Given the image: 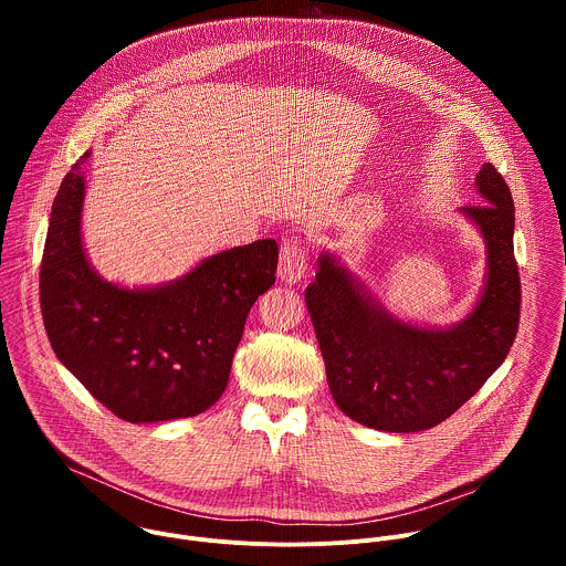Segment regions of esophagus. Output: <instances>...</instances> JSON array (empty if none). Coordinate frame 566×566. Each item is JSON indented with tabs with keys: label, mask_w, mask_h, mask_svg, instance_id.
Wrapping results in <instances>:
<instances>
[{
	"label": "esophagus",
	"mask_w": 566,
	"mask_h": 566,
	"mask_svg": "<svg viewBox=\"0 0 566 566\" xmlns=\"http://www.w3.org/2000/svg\"><path fill=\"white\" fill-rule=\"evenodd\" d=\"M277 275L286 284H297L308 275V253L297 237L284 239L282 251H280Z\"/></svg>",
	"instance_id": "34e87169"
}]
</instances>
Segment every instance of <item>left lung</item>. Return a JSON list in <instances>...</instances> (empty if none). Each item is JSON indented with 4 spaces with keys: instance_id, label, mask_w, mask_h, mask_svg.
<instances>
[{
    "instance_id": "obj_1",
    "label": "left lung",
    "mask_w": 566,
    "mask_h": 566,
    "mask_svg": "<svg viewBox=\"0 0 566 566\" xmlns=\"http://www.w3.org/2000/svg\"><path fill=\"white\" fill-rule=\"evenodd\" d=\"M479 206L459 212L486 247V275L470 313L426 327L382 306L343 260L322 251L306 286V311L325 358L336 406L356 423L385 432L439 426L506 360L520 325V273L513 255L515 206L504 177L483 164Z\"/></svg>"
}]
</instances>
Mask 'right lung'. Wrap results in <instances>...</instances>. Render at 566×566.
<instances>
[{
    "instance_id": "right-lung-1",
    "label": "right lung",
    "mask_w": 566,
    "mask_h": 566,
    "mask_svg": "<svg viewBox=\"0 0 566 566\" xmlns=\"http://www.w3.org/2000/svg\"><path fill=\"white\" fill-rule=\"evenodd\" d=\"M90 154L75 160L51 208L40 269L49 343L118 419L197 417L221 398L247 315L275 284V239L210 255L164 284L107 282L83 241V164Z\"/></svg>"
}]
</instances>
